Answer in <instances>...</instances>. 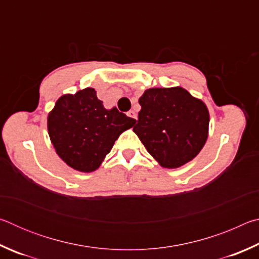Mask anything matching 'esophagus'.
Instances as JSON below:
<instances>
[{
    "label": "esophagus",
    "mask_w": 259,
    "mask_h": 259,
    "mask_svg": "<svg viewBox=\"0 0 259 259\" xmlns=\"http://www.w3.org/2000/svg\"><path fill=\"white\" fill-rule=\"evenodd\" d=\"M128 116L133 117L134 120H137V114H136V112H134V111H129L128 112Z\"/></svg>",
    "instance_id": "obj_1"
}]
</instances>
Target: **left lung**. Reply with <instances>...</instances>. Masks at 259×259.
<instances>
[{"label": "left lung", "instance_id": "left-lung-1", "mask_svg": "<svg viewBox=\"0 0 259 259\" xmlns=\"http://www.w3.org/2000/svg\"><path fill=\"white\" fill-rule=\"evenodd\" d=\"M134 131L164 168H178L199 154L208 137L205 105L177 88H153L139 99Z\"/></svg>", "mask_w": 259, "mask_h": 259}]
</instances>
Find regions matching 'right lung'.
<instances>
[{"label": "right lung", "mask_w": 259, "mask_h": 259, "mask_svg": "<svg viewBox=\"0 0 259 259\" xmlns=\"http://www.w3.org/2000/svg\"><path fill=\"white\" fill-rule=\"evenodd\" d=\"M136 120L124 113L104 108L93 88L65 95L57 100L48 117L52 145L73 169L90 172L111 152L115 140Z\"/></svg>", "instance_id": "add662e5"}]
</instances>
